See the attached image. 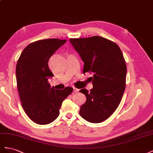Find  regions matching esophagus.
<instances>
[{"mask_svg": "<svg viewBox=\"0 0 153 153\" xmlns=\"http://www.w3.org/2000/svg\"><path fill=\"white\" fill-rule=\"evenodd\" d=\"M74 91L75 93H77L78 91H79V89H77V88H74Z\"/></svg>", "mask_w": 153, "mask_h": 153, "instance_id": "esophagus-1", "label": "esophagus"}]
</instances>
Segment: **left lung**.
Returning <instances> with one entry per match:
<instances>
[{"mask_svg":"<svg viewBox=\"0 0 153 153\" xmlns=\"http://www.w3.org/2000/svg\"><path fill=\"white\" fill-rule=\"evenodd\" d=\"M70 42L83 61V73L94 75L93 88L79 90L86 97L79 114L90 123H101L116 110L124 92L127 67L123 54L115 42L99 36Z\"/></svg>","mask_w":153,"mask_h":153,"instance_id":"left-lung-1","label":"left lung"}]
</instances>
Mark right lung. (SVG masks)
Listing matches in <instances>:
<instances>
[{"instance_id": "add662e5", "label": "right lung", "mask_w": 153, "mask_h": 153, "mask_svg": "<svg viewBox=\"0 0 153 153\" xmlns=\"http://www.w3.org/2000/svg\"><path fill=\"white\" fill-rule=\"evenodd\" d=\"M67 40H40L30 43L22 52L16 67V83L24 110L29 119L40 125L51 123L59 114L64 100L73 88H51L48 79L54 75L48 65L49 58Z\"/></svg>"}]
</instances>
